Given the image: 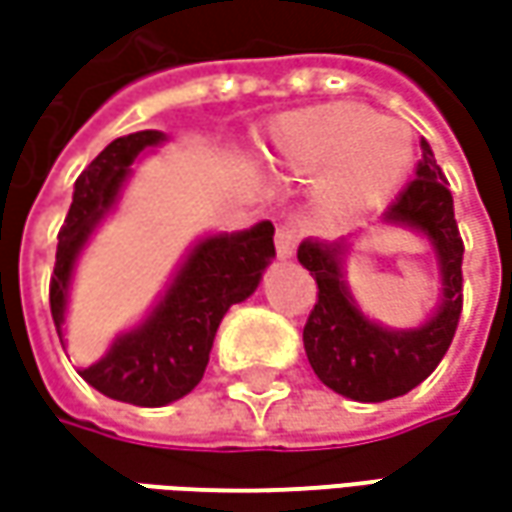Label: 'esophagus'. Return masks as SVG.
Returning <instances> with one entry per match:
<instances>
[{
  "instance_id": "esophagus-1",
  "label": "esophagus",
  "mask_w": 512,
  "mask_h": 512,
  "mask_svg": "<svg viewBox=\"0 0 512 512\" xmlns=\"http://www.w3.org/2000/svg\"><path fill=\"white\" fill-rule=\"evenodd\" d=\"M273 239H276V253H279L282 259H290V256H293V250H296V245L302 242V230L287 222V225L276 227V236H273Z\"/></svg>"
}]
</instances>
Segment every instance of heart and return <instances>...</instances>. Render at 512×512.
Returning <instances> with one entry per match:
<instances>
[{
  "instance_id": "heart-1",
  "label": "heart",
  "mask_w": 512,
  "mask_h": 512,
  "mask_svg": "<svg viewBox=\"0 0 512 512\" xmlns=\"http://www.w3.org/2000/svg\"><path fill=\"white\" fill-rule=\"evenodd\" d=\"M265 156L287 173H322V202L336 213H359L399 190L413 165V136L399 119L333 102L282 116L270 128Z\"/></svg>"
}]
</instances>
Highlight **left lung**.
<instances>
[{"instance_id":"obj_1","label":"left lung","mask_w":512,"mask_h":512,"mask_svg":"<svg viewBox=\"0 0 512 512\" xmlns=\"http://www.w3.org/2000/svg\"><path fill=\"white\" fill-rule=\"evenodd\" d=\"M384 222L416 227L427 236L442 270V302L413 330L376 325L359 310L342 273L344 239L299 245V262L319 287L302 333L307 362L330 390L353 402H387L422 384L444 359L462 316L464 242L447 179L424 139L416 179L387 207Z\"/></svg>"}]
</instances>
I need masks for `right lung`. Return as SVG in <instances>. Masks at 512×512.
<instances>
[{"instance_id":"obj_1","label":"right lung","mask_w":512,"mask_h":512,"mask_svg":"<svg viewBox=\"0 0 512 512\" xmlns=\"http://www.w3.org/2000/svg\"><path fill=\"white\" fill-rule=\"evenodd\" d=\"M159 142H165V133L159 130L119 136L79 173L65 225L59 230L56 265L50 276V316L59 339L79 250L93 227L116 205L136 156ZM273 256L276 247L270 222H259L242 233H216L202 239L190 250L148 319L130 333H122L99 362L79 367L82 379L108 399L136 407H162L187 396L205 376L222 316L259 287L262 270Z\"/></svg>"}]
</instances>
